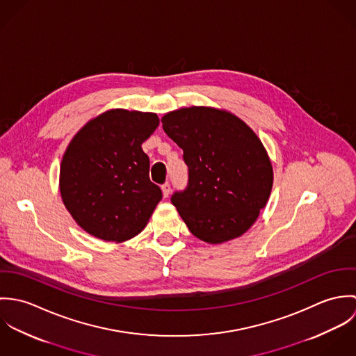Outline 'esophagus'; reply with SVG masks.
<instances>
[{
	"label": "esophagus",
	"mask_w": 356,
	"mask_h": 356,
	"mask_svg": "<svg viewBox=\"0 0 356 356\" xmlns=\"http://www.w3.org/2000/svg\"><path fill=\"white\" fill-rule=\"evenodd\" d=\"M161 191H163V196H164V197H168V196H170V192H171V185H170L168 182L163 184Z\"/></svg>",
	"instance_id": "34e87169"
}]
</instances>
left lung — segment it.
<instances>
[{
  "instance_id": "left-lung-1",
  "label": "left lung",
  "mask_w": 356,
  "mask_h": 356,
  "mask_svg": "<svg viewBox=\"0 0 356 356\" xmlns=\"http://www.w3.org/2000/svg\"><path fill=\"white\" fill-rule=\"evenodd\" d=\"M161 123L188 165V186L175 192L171 203L192 234L209 244L243 236L273 188L261 141L236 115L209 106L168 112Z\"/></svg>"
}]
</instances>
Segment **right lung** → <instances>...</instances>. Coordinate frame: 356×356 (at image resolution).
Instances as JSON below:
<instances>
[{
  "instance_id": "add662e5",
  "label": "right lung",
  "mask_w": 356,
  "mask_h": 356,
  "mask_svg": "<svg viewBox=\"0 0 356 356\" xmlns=\"http://www.w3.org/2000/svg\"><path fill=\"white\" fill-rule=\"evenodd\" d=\"M159 126L152 112L111 109L72 138L60 165V193L89 234L122 243L147 226L161 200L141 145Z\"/></svg>"
}]
</instances>
